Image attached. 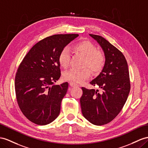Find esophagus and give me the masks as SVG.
I'll return each mask as SVG.
<instances>
[{
  "mask_svg": "<svg viewBox=\"0 0 148 148\" xmlns=\"http://www.w3.org/2000/svg\"><path fill=\"white\" fill-rule=\"evenodd\" d=\"M69 84H70V86H72V87H76V86H79V85H78V84H77L76 83L73 82H69Z\"/></svg>",
  "mask_w": 148,
  "mask_h": 148,
  "instance_id": "1",
  "label": "esophagus"
}]
</instances>
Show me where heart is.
I'll return each instance as SVG.
<instances>
[{
	"label": "heart",
	"mask_w": 148,
	"mask_h": 148,
	"mask_svg": "<svg viewBox=\"0 0 148 148\" xmlns=\"http://www.w3.org/2000/svg\"><path fill=\"white\" fill-rule=\"evenodd\" d=\"M73 49L75 52L84 57L83 66L88 67L95 73H99L103 69L105 64L104 54L101 51H97L96 45L90 42L88 40L79 42L74 45ZM70 57L71 53L69 49L64 48L58 57L60 66L62 68H67L69 66ZM90 74V71L86 67L82 69H71L64 73L63 78L66 81L80 83L88 79Z\"/></svg>",
	"instance_id": "heart-1"
}]
</instances>
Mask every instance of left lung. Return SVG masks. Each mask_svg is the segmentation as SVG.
I'll return each mask as SVG.
<instances>
[{"label":"left lung","mask_w":148,"mask_h":148,"mask_svg":"<svg viewBox=\"0 0 148 148\" xmlns=\"http://www.w3.org/2000/svg\"><path fill=\"white\" fill-rule=\"evenodd\" d=\"M104 53L105 64L97 76L90 82L102 89L82 88L80 103L82 115L90 123L101 126L111 122L121 111L130 91L127 63L123 53L100 36L89 34Z\"/></svg>","instance_id":"1"}]
</instances>
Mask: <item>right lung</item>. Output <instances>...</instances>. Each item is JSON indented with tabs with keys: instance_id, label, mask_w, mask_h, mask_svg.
<instances>
[{
	"instance_id": "add662e5",
	"label": "right lung",
	"mask_w": 148,
	"mask_h": 148,
	"mask_svg": "<svg viewBox=\"0 0 148 148\" xmlns=\"http://www.w3.org/2000/svg\"><path fill=\"white\" fill-rule=\"evenodd\" d=\"M78 34H57L36 44L22 60L15 78L17 101L21 111L31 122L46 125L59 116L68 82L54 83L60 77L58 57Z\"/></svg>"
}]
</instances>
